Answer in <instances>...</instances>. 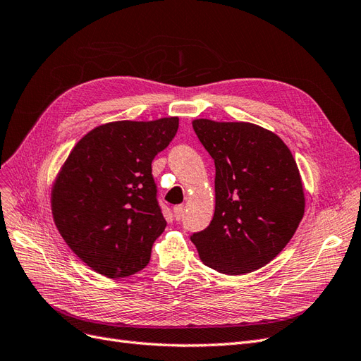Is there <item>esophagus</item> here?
I'll return each instance as SVG.
<instances>
[{"instance_id":"34e87169","label":"esophagus","mask_w":361,"mask_h":361,"mask_svg":"<svg viewBox=\"0 0 361 361\" xmlns=\"http://www.w3.org/2000/svg\"><path fill=\"white\" fill-rule=\"evenodd\" d=\"M173 212H174V216H176V220H180V218L183 216V212H185V206L183 204H178L173 207Z\"/></svg>"}]
</instances>
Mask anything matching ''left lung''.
<instances>
[{
	"instance_id": "8db88e82",
	"label": "left lung",
	"mask_w": 361,
	"mask_h": 361,
	"mask_svg": "<svg viewBox=\"0 0 361 361\" xmlns=\"http://www.w3.org/2000/svg\"><path fill=\"white\" fill-rule=\"evenodd\" d=\"M215 162V212L192 233L204 265L247 274L274 259L304 215V191L289 147L271 130L245 122H192Z\"/></svg>"
}]
</instances>
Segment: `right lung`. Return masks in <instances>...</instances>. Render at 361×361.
<instances>
[{
  "mask_svg": "<svg viewBox=\"0 0 361 361\" xmlns=\"http://www.w3.org/2000/svg\"><path fill=\"white\" fill-rule=\"evenodd\" d=\"M179 128L178 117L105 123L64 161L51 192L54 223L73 253L99 274L120 279L143 269L164 220L152 161Z\"/></svg>",
  "mask_w": 361,
  "mask_h": 361,
  "instance_id": "obj_1",
  "label": "right lung"
}]
</instances>
